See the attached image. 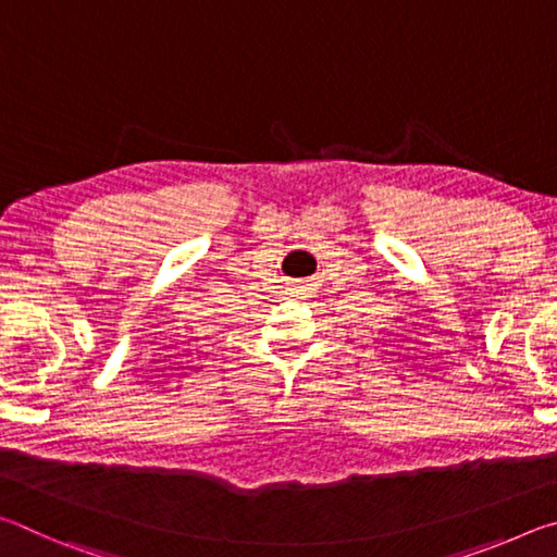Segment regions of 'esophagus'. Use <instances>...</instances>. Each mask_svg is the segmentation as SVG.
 <instances>
[{
    "instance_id": "34e87169",
    "label": "esophagus",
    "mask_w": 557,
    "mask_h": 557,
    "mask_svg": "<svg viewBox=\"0 0 557 557\" xmlns=\"http://www.w3.org/2000/svg\"><path fill=\"white\" fill-rule=\"evenodd\" d=\"M287 289L292 297H307L312 292V280H292L287 282Z\"/></svg>"
}]
</instances>
